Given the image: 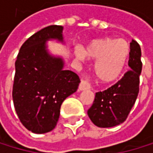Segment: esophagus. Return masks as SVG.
I'll return each mask as SVG.
<instances>
[{"mask_svg": "<svg viewBox=\"0 0 153 153\" xmlns=\"http://www.w3.org/2000/svg\"><path fill=\"white\" fill-rule=\"evenodd\" d=\"M91 88V85L88 81H86V80H82L80 81V84H79L78 86V90L79 91H85V90H89Z\"/></svg>", "mask_w": 153, "mask_h": 153, "instance_id": "1", "label": "esophagus"}]
</instances>
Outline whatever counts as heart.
<instances>
[{
	"instance_id": "b5f03b06",
	"label": "heart",
	"mask_w": 153,
	"mask_h": 153,
	"mask_svg": "<svg viewBox=\"0 0 153 153\" xmlns=\"http://www.w3.org/2000/svg\"><path fill=\"white\" fill-rule=\"evenodd\" d=\"M76 55L79 60L87 56L96 60L95 73L101 81L112 82L123 73L130 56V46L124 39L102 38L90 42L83 50L76 48Z\"/></svg>"
}]
</instances>
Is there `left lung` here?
<instances>
[{
    "label": "left lung",
    "mask_w": 153,
    "mask_h": 153,
    "mask_svg": "<svg viewBox=\"0 0 153 153\" xmlns=\"http://www.w3.org/2000/svg\"><path fill=\"white\" fill-rule=\"evenodd\" d=\"M128 70L120 80L104 91L95 94L88 110L91 120L101 128L113 127L127 119L139 93V76L142 70L141 48L136 40L130 43Z\"/></svg>",
    "instance_id": "obj_1"
}]
</instances>
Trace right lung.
I'll return each mask as SVG.
<instances>
[{"label":"right lung","instance_id":"1","mask_svg":"<svg viewBox=\"0 0 153 153\" xmlns=\"http://www.w3.org/2000/svg\"><path fill=\"white\" fill-rule=\"evenodd\" d=\"M62 27L51 25L35 33L23 43L15 62L13 102L25 128L35 134L53 130L62 102L76 91L80 79L63 69V61L46 50L50 38L62 41Z\"/></svg>","mask_w":153,"mask_h":153}]
</instances>
